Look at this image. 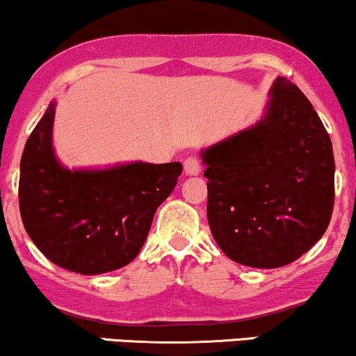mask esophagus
<instances>
[{
	"instance_id": "34e87169",
	"label": "esophagus",
	"mask_w": 356,
	"mask_h": 356,
	"mask_svg": "<svg viewBox=\"0 0 356 356\" xmlns=\"http://www.w3.org/2000/svg\"><path fill=\"white\" fill-rule=\"evenodd\" d=\"M185 173L190 177H198L202 173V161L196 156H190L185 160Z\"/></svg>"
}]
</instances>
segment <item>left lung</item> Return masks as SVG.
Segmentation results:
<instances>
[{"label":"left lung","mask_w":356,"mask_h":356,"mask_svg":"<svg viewBox=\"0 0 356 356\" xmlns=\"http://www.w3.org/2000/svg\"><path fill=\"white\" fill-rule=\"evenodd\" d=\"M263 116L200 152L207 216L221 252L253 268L298 260L327 232L335 200L332 140L312 103L278 76Z\"/></svg>","instance_id":"8db88e82"}]
</instances>
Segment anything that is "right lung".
<instances>
[{"label":"right lung","mask_w":356,"mask_h":356,"mask_svg":"<svg viewBox=\"0 0 356 356\" xmlns=\"http://www.w3.org/2000/svg\"><path fill=\"white\" fill-rule=\"evenodd\" d=\"M56 102L33 129L19 165V211L41 253L60 268L102 275L143 248L158 207L175 190L181 163L129 161L70 170L53 146Z\"/></svg>","instance_id":"add662e5"}]
</instances>
